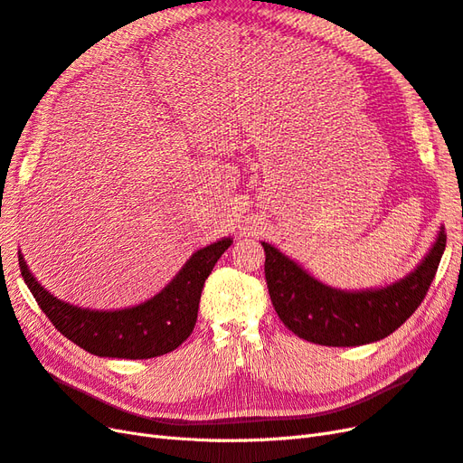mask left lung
I'll use <instances>...</instances> for the list:
<instances>
[{"label": "left lung", "mask_w": 463, "mask_h": 463, "mask_svg": "<svg viewBox=\"0 0 463 463\" xmlns=\"http://www.w3.org/2000/svg\"><path fill=\"white\" fill-rule=\"evenodd\" d=\"M261 246L273 308L290 332L318 345L356 347L388 337L419 308L437 275L446 232L440 227L425 260L403 279L354 293L320 283L275 246Z\"/></svg>", "instance_id": "left-lung-1"}]
</instances>
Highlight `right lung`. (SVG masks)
<instances>
[{
	"label": "right lung",
	"instance_id": "obj_1",
	"mask_svg": "<svg viewBox=\"0 0 463 463\" xmlns=\"http://www.w3.org/2000/svg\"><path fill=\"white\" fill-rule=\"evenodd\" d=\"M231 239H221L184 263L161 293L124 310H89L50 295L34 279L19 252L21 275L38 307L61 335L97 356L112 359H153L180 347L194 332L202 288Z\"/></svg>",
	"mask_w": 463,
	"mask_h": 463
}]
</instances>
